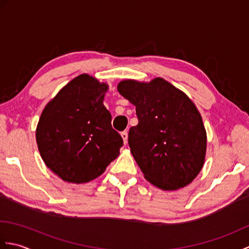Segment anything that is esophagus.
<instances>
[{"instance_id": "esophagus-1", "label": "esophagus", "mask_w": 249, "mask_h": 249, "mask_svg": "<svg viewBox=\"0 0 249 249\" xmlns=\"http://www.w3.org/2000/svg\"><path fill=\"white\" fill-rule=\"evenodd\" d=\"M121 137L122 138H123V141H124V143L126 144L127 143V139H128V135H127V131H122L121 133Z\"/></svg>"}]
</instances>
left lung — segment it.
I'll use <instances>...</instances> for the list:
<instances>
[{"instance_id":"1","label":"left lung","mask_w":249,"mask_h":249,"mask_svg":"<svg viewBox=\"0 0 249 249\" xmlns=\"http://www.w3.org/2000/svg\"><path fill=\"white\" fill-rule=\"evenodd\" d=\"M118 91L136 106L139 122L129 129L128 144L144 178L163 190L192 183L206 152V131L195 104L162 78L121 81Z\"/></svg>"}]
</instances>
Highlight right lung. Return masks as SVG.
I'll use <instances>...</instances> for the list:
<instances>
[{"instance_id":"1","label":"right lung","mask_w":249,"mask_h":249,"mask_svg":"<svg viewBox=\"0 0 249 249\" xmlns=\"http://www.w3.org/2000/svg\"><path fill=\"white\" fill-rule=\"evenodd\" d=\"M107 83L82 73L68 82L45 107L36 128L46 166L68 183L98 178L120 154L123 139L111 126L104 106Z\"/></svg>"}]
</instances>
